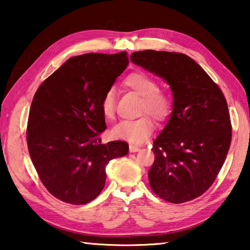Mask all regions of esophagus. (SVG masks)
Listing matches in <instances>:
<instances>
[{"label":"esophagus","mask_w":250,"mask_h":250,"mask_svg":"<svg viewBox=\"0 0 250 250\" xmlns=\"http://www.w3.org/2000/svg\"><path fill=\"white\" fill-rule=\"evenodd\" d=\"M129 151L131 152V153H134V152L140 151V146H134V145H130V146H129Z\"/></svg>","instance_id":"esophagus-1"}]
</instances>
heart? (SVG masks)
Masks as SVG:
<instances>
[{
  "mask_svg": "<svg viewBox=\"0 0 250 250\" xmlns=\"http://www.w3.org/2000/svg\"><path fill=\"white\" fill-rule=\"evenodd\" d=\"M125 86L142 97L141 113H149L156 120H166L172 111V100L166 91L159 89L158 82L146 73H133L125 79ZM115 88H109L101 99L100 108L104 118L110 119L115 115ZM154 130V122L149 116L135 120H124L111 129V135L118 140L130 143H142Z\"/></svg>",
  "mask_w": 250,
  "mask_h": 250,
  "instance_id": "1",
  "label": "heart"
}]
</instances>
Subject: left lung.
I'll list each match as a JSON object with an SVG mask.
<instances>
[{"mask_svg": "<svg viewBox=\"0 0 250 250\" xmlns=\"http://www.w3.org/2000/svg\"><path fill=\"white\" fill-rule=\"evenodd\" d=\"M130 59L166 80L173 94L170 117L152 147L151 188L174 204L192 201L213 184L229 150L231 125L225 97L184 54L142 50Z\"/></svg>", "mask_w": 250, "mask_h": 250, "instance_id": "1", "label": "left lung"}]
</instances>
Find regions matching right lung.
Listing matches in <instances>:
<instances>
[{
	"label": "right lung",
	"instance_id": "obj_1",
	"mask_svg": "<svg viewBox=\"0 0 250 250\" xmlns=\"http://www.w3.org/2000/svg\"><path fill=\"white\" fill-rule=\"evenodd\" d=\"M129 64L128 54L69 58L34 96L27 146L42 183L58 200L83 205L103 191L105 166L129 152L128 143L101 145L107 129L101 99Z\"/></svg>",
	"mask_w": 250,
	"mask_h": 250
}]
</instances>
